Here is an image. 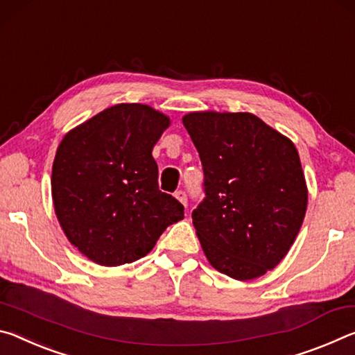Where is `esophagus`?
I'll return each instance as SVG.
<instances>
[{
	"label": "esophagus",
	"instance_id": "34e87169",
	"mask_svg": "<svg viewBox=\"0 0 355 355\" xmlns=\"http://www.w3.org/2000/svg\"><path fill=\"white\" fill-rule=\"evenodd\" d=\"M174 196H176L178 201H181L184 206H187V195H185L184 190H178L176 193H174Z\"/></svg>",
	"mask_w": 355,
	"mask_h": 355
}]
</instances>
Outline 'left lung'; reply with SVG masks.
<instances>
[{"label": "left lung", "mask_w": 355, "mask_h": 355, "mask_svg": "<svg viewBox=\"0 0 355 355\" xmlns=\"http://www.w3.org/2000/svg\"><path fill=\"white\" fill-rule=\"evenodd\" d=\"M182 123L198 149L206 198L191 212L214 269L264 275L299 234L309 190L294 143L252 113L193 112Z\"/></svg>", "instance_id": "obj_1"}]
</instances>
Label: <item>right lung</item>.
Wrapping results in <instances>:
<instances>
[{
	"mask_svg": "<svg viewBox=\"0 0 355 355\" xmlns=\"http://www.w3.org/2000/svg\"><path fill=\"white\" fill-rule=\"evenodd\" d=\"M170 118L143 103H118L66 133L51 170L64 234L86 258L123 266L154 248L184 206L159 190L153 148Z\"/></svg>",
	"mask_w": 355,
	"mask_h": 355,
	"instance_id": "add662e5",
	"label": "right lung"
}]
</instances>
